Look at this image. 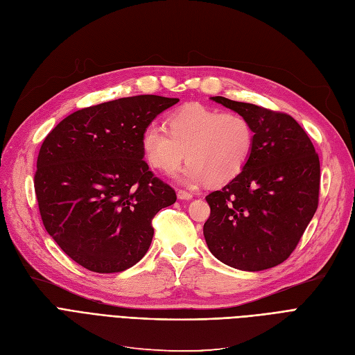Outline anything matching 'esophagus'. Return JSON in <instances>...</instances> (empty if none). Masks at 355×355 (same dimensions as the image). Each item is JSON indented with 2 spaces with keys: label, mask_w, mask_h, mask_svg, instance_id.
<instances>
[{
  "label": "esophagus",
  "mask_w": 355,
  "mask_h": 355,
  "mask_svg": "<svg viewBox=\"0 0 355 355\" xmlns=\"http://www.w3.org/2000/svg\"><path fill=\"white\" fill-rule=\"evenodd\" d=\"M177 196H178V199H181V200H190L193 198V194L190 191H186V190H178Z\"/></svg>",
  "instance_id": "esophagus-1"
}]
</instances>
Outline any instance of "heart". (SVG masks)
<instances>
[{
  "mask_svg": "<svg viewBox=\"0 0 355 355\" xmlns=\"http://www.w3.org/2000/svg\"><path fill=\"white\" fill-rule=\"evenodd\" d=\"M168 127L150 124L144 130L143 150L155 168L168 174L187 156L182 180L189 184L231 181L253 152L254 128L241 112L189 103L169 115Z\"/></svg>",
  "mask_w": 355,
  "mask_h": 355,
  "instance_id": "obj_1",
  "label": "heart"
}]
</instances>
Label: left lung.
<instances>
[{
    "instance_id": "left-lung-1",
    "label": "left lung",
    "mask_w": 355,
    "mask_h": 355,
    "mask_svg": "<svg viewBox=\"0 0 355 355\" xmlns=\"http://www.w3.org/2000/svg\"><path fill=\"white\" fill-rule=\"evenodd\" d=\"M212 99L252 121L254 146L241 173L206 196V244L231 268H273L291 256L316 214L319 155L291 115L224 96Z\"/></svg>"
}]
</instances>
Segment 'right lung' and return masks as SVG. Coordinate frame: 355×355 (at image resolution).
I'll return each mask as SVG.
<instances>
[{
	"instance_id": "obj_1",
	"label": "right lung",
	"mask_w": 355,
	"mask_h": 355,
	"mask_svg": "<svg viewBox=\"0 0 355 355\" xmlns=\"http://www.w3.org/2000/svg\"><path fill=\"white\" fill-rule=\"evenodd\" d=\"M177 98L139 95L78 110L39 149L35 193L44 227L76 263L123 272L146 254L152 220L177 194L143 159V131Z\"/></svg>"
}]
</instances>
